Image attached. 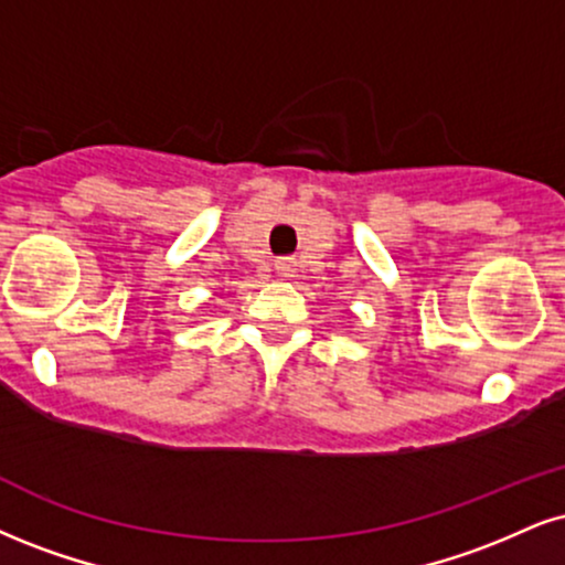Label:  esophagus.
Segmentation results:
<instances>
[{"mask_svg":"<svg viewBox=\"0 0 565 565\" xmlns=\"http://www.w3.org/2000/svg\"><path fill=\"white\" fill-rule=\"evenodd\" d=\"M276 270L281 276H295V270H297V263L291 260V257H281V260H276Z\"/></svg>","mask_w":565,"mask_h":565,"instance_id":"esophagus-1","label":"esophagus"}]
</instances>
